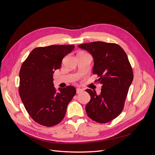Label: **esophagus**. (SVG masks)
Here are the masks:
<instances>
[{"label": "esophagus", "instance_id": "obj_1", "mask_svg": "<svg viewBox=\"0 0 155 155\" xmlns=\"http://www.w3.org/2000/svg\"><path fill=\"white\" fill-rule=\"evenodd\" d=\"M83 92V90H82V89L79 88H76V93H77V94L81 93V92Z\"/></svg>", "mask_w": 155, "mask_h": 155}]
</instances>
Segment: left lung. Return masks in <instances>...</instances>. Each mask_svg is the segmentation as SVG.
<instances>
[{
  "label": "left lung",
  "instance_id": "obj_1",
  "mask_svg": "<svg viewBox=\"0 0 155 155\" xmlns=\"http://www.w3.org/2000/svg\"><path fill=\"white\" fill-rule=\"evenodd\" d=\"M91 54L94 58L93 74L99 79L101 92L97 95L91 89L86 91L91 100L85 109L89 118L97 123L109 122L123 110L129 88L133 80V72L127 55L115 43L101 41L78 45Z\"/></svg>",
  "mask_w": 155,
  "mask_h": 155
}]
</instances>
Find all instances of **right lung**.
<instances>
[{
	"instance_id": "add662e5",
	"label": "right lung",
	"mask_w": 155,
	"mask_h": 155,
	"mask_svg": "<svg viewBox=\"0 0 155 155\" xmlns=\"http://www.w3.org/2000/svg\"><path fill=\"white\" fill-rule=\"evenodd\" d=\"M74 45H51L33 50L19 72L18 92L28 113L35 122L46 127L58 124L64 118L69 102L76 93L73 86L56 89L53 74Z\"/></svg>"
}]
</instances>
